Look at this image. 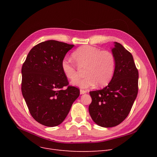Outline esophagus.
<instances>
[{"mask_svg": "<svg viewBox=\"0 0 157 157\" xmlns=\"http://www.w3.org/2000/svg\"><path fill=\"white\" fill-rule=\"evenodd\" d=\"M86 92H87L86 90H82V89H80V94H86Z\"/></svg>", "mask_w": 157, "mask_h": 157, "instance_id": "esophagus-1", "label": "esophagus"}]
</instances>
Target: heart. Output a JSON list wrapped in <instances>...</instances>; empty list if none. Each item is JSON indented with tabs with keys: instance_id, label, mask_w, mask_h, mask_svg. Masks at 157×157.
I'll return each instance as SVG.
<instances>
[{
	"instance_id": "b5f03b06",
	"label": "heart",
	"mask_w": 157,
	"mask_h": 157,
	"mask_svg": "<svg viewBox=\"0 0 157 157\" xmlns=\"http://www.w3.org/2000/svg\"><path fill=\"white\" fill-rule=\"evenodd\" d=\"M72 58L78 67H85L84 75L86 76L73 82L74 85L86 88L97 83L98 86H103L111 80L115 69V58L110 51H100L96 47L84 45L73 52ZM61 66L67 78L71 80L78 78V69L70 61L64 59Z\"/></svg>"
}]
</instances>
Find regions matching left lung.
Listing matches in <instances>:
<instances>
[{
  "label": "left lung",
  "mask_w": 157,
  "mask_h": 157,
  "mask_svg": "<svg viewBox=\"0 0 157 157\" xmlns=\"http://www.w3.org/2000/svg\"><path fill=\"white\" fill-rule=\"evenodd\" d=\"M112 52L115 69L111 82L101 90L90 92V117L98 125L105 128L116 126L125 119L138 92L139 73L132 55L117 42Z\"/></svg>",
  "instance_id": "1"
}]
</instances>
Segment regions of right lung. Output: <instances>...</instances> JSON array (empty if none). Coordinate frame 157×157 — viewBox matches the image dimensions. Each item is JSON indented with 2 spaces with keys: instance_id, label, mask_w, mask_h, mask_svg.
<instances>
[{
  "instance_id": "add662e5",
  "label": "right lung",
  "mask_w": 157,
  "mask_h": 157,
  "mask_svg": "<svg viewBox=\"0 0 157 157\" xmlns=\"http://www.w3.org/2000/svg\"><path fill=\"white\" fill-rule=\"evenodd\" d=\"M73 46L54 40L40 42L22 65V95L33 118L44 126L60 124L80 95L78 88L69 86L61 66Z\"/></svg>"
}]
</instances>
